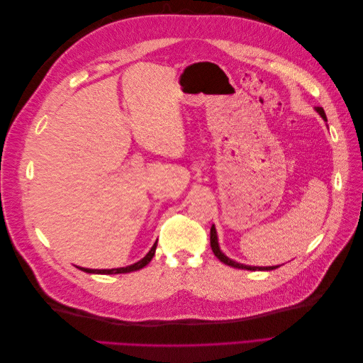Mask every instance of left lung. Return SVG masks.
<instances>
[{
  "mask_svg": "<svg viewBox=\"0 0 363 363\" xmlns=\"http://www.w3.org/2000/svg\"><path fill=\"white\" fill-rule=\"evenodd\" d=\"M316 112L324 118V121H327V116H325V113H324V108H323V107H316ZM211 247H212L213 255H215L219 260H221L223 263H225V265H228V267H233V268H238V269H248V271H269V269L279 268V267H265V268H263V267H248V265H242V263H238V262H235V260H232V259H228V257L224 255V252H223L221 250H219L215 225H212V228H211Z\"/></svg>",
  "mask_w": 363,
  "mask_h": 363,
  "instance_id": "left-lung-1",
  "label": "left lung"
}]
</instances>
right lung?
<instances>
[{"label":"right lung","mask_w":363,"mask_h":363,"mask_svg":"<svg viewBox=\"0 0 363 363\" xmlns=\"http://www.w3.org/2000/svg\"><path fill=\"white\" fill-rule=\"evenodd\" d=\"M156 247H157V242H156L155 245H152V248L148 251V255H147L144 259H140L139 262L133 263V265L125 267V268H115V269H89V268H79V267H77V268L84 271V272H89V274H125V272H133V271L142 269V268L148 265V263H150L151 259H152V256H155Z\"/></svg>","instance_id":"1"}]
</instances>
